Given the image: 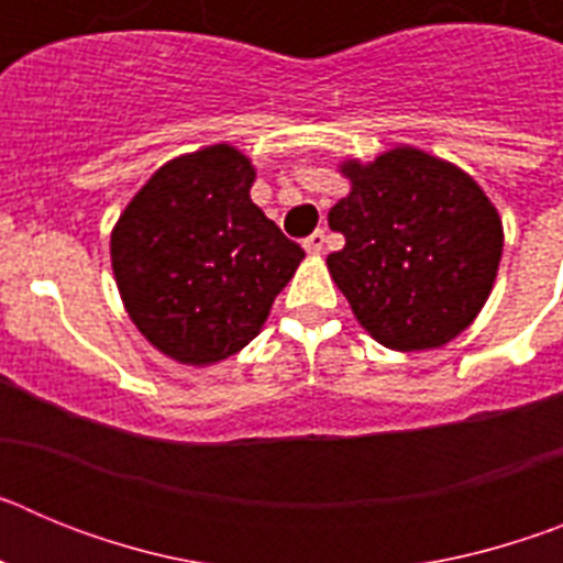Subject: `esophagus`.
<instances>
[{
    "label": "esophagus",
    "instance_id": "34e87169",
    "mask_svg": "<svg viewBox=\"0 0 563 563\" xmlns=\"http://www.w3.org/2000/svg\"><path fill=\"white\" fill-rule=\"evenodd\" d=\"M324 245H327V233L324 231H312L310 236L305 239L307 253H321V251H324Z\"/></svg>",
    "mask_w": 563,
    "mask_h": 563
}]
</instances>
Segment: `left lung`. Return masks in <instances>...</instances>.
I'll return each instance as SVG.
<instances>
[{"mask_svg": "<svg viewBox=\"0 0 563 563\" xmlns=\"http://www.w3.org/2000/svg\"><path fill=\"white\" fill-rule=\"evenodd\" d=\"M350 197L330 211L346 245L327 256L338 290L397 352L454 341L485 307L501 258L496 208L462 168L400 146L343 163Z\"/></svg>", "mask_w": 563, "mask_h": 563, "instance_id": "obj_1", "label": "left lung"}]
</instances>
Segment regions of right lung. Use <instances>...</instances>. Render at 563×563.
Listing matches in <instances>:
<instances>
[{"mask_svg":"<svg viewBox=\"0 0 563 563\" xmlns=\"http://www.w3.org/2000/svg\"><path fill=\"white\" fill-rule=\"evenodd\" d=\"M251 161L228 143L152 174L112 231V271L134 327L191 366L225 361L256 338L305 258L253 206Z\"/></svg>","mask_w":563,"mask_h":563,"instance_id":"add662e5","label":"right lung"}]
</instances>
